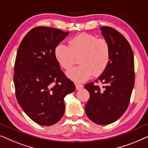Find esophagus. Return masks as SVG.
<instances>
[{
  "label": "esophagus",
  "mask_w": 148,
  "mask_h": 148,
  "mask_svg": "<svg viewBox=\"0 0 148 148\" xmlns=\"http://www.w3.org/2000/svg\"><path fill=\"white\" fill-rule=\"evenodd\" d=\"M76 90H79V89L82 88L83 87V85L82 84H76Z\"/></svg>",
  "instance_id": "1"
}]
</instances>
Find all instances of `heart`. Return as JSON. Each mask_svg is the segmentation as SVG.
<instances>
[{"label":"heart","instance_id":"obj_1","mask_svg":"<svg viewBox=\"0 0 148 148\" xmlns=\"http://www.w3.org/2000/svg\"><path fill=\"white\" fill-rule=\"evenodd\" d=\"M54 56L64 69L69 70L78 58L80 66L67 72V76L76 82H82L93 75L99 76L105 71L111 58V47L107 39L94 35L80 33L69 41V46L60 43L56 47Z\"/></svg>","mask_w":148,"mask_h":148}]
</instances>
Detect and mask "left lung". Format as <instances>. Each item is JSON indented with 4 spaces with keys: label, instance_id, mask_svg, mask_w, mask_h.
Masks as SVG:
<instances>
[{
    "label": "left lung",
    "instance_id": "8db88e82",
    "mask_svg": "<svg viewBox=\"0 0 148 148\" xmlns=\"http://www.w3.org/2000/svg\"><path fill=\"white\" fill-rule=\"evenodd\" d=\"M101 34L111 47L107 68L94 82L85 84L90 98L85 105L89 119L98 125H109L120 118L127 109L134 86V58L131 45L123 35L110 27H101Z\"/></svg>",
    "mask_w": 148,
    "mask_h": 148
}]
</instances>
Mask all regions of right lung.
Returning a JSON list of instances; mask_svg holds the SVG:
<instances>
[{
    "mask_svg": "<svg viewBox=\"0 0 148 148\" xmlns=\"http://www.w3.org/2000/svg\"><path fill=\"white\" fill-rule=\"evenodd\" d=\"M68 34L56 28L35 27L23 39L16 53L13 76L16 99L25 113L43 126L61 119L64 97L76 89L54 56L56 47Z\"/></svg>",
    "mask_w": 148,
    "mask_h": 148,
    "instance_id": "obj_1",
    "label": "right lung"
}]
</instances>
